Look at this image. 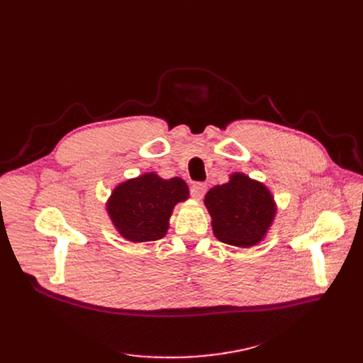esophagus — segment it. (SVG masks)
I'll list each match as a JSON object with an SVG mask.
<instances>
[{
	"label": "esophagus",
	"instance_id": "esophagus-1",
	"mask_svg": "<svg viewBox=\"0 0 363 363\" xmlns=\"http://www.w3.org/2000/svg\"><path fill=\"white\" fill-rule=\"evenodd\" d=\"M206 189H207V185H206V184H201V182L194 184V185L191 186V196H193L196 200H201L203 196L206 194Z\"/></svg>",
	"mask_w": 363,
	"mask_h": 363
}]
</instances>
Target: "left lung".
Segmentation results:
<instances>
[{"label": "left lung", "instance_id": "1", "mask_svg": "<svg viewBox=\"0 0 363 363\" xmlns=\"http://www.w3.org/2000/svg\"><path fill=\"white\" fill-rule=\"evenodd\" d=\"M204 204L215 237L242 249L263 241L277 215L269 188L240 172L230 175L226 184L208 189Z\"/></svg>", "mask_w": 363, "mask_h": 363}]
</instances>
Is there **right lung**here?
Here are the masks:
<instances>
[{"label":"right lung","instance_id":"1","mask_svg":"<svg viewBox=\"0 0 363 363\" xmlns=\"http://www.w3.org/2000/svg\"><path fill=\"white\" fill-rule=\"evenodd\" d=\"M189 197L184 179H163L156 172L121 182L107 200L116 231L132 242L160 240L169 230L174 207Z\"/></svg>","mask_w":363,"mask_h":363}]
</instances>
